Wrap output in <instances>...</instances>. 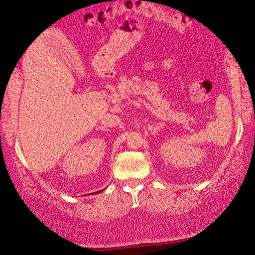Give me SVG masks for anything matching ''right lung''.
Here are the masks:
<instances>
[{
    "instance_id": "1",
    "label": "right lung",
    "mask_w": 255,
    "mask_h": 255,
    "mask_svg": "<svg viewBox=\"0 0 255 255\" xmlns=\"http://www.w3.org/2000/svg\"><path fill=\"white\" fill-rule=\"evenodd\" d=\"M99 192H101V191H99ZM99 192H98V193H99ZM96 194H97V193H96Z\"/></svg>"
}]
</instances>
